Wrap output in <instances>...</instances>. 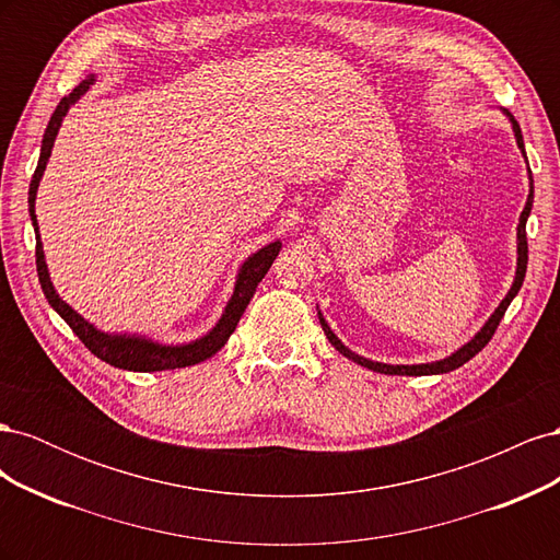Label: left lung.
<instances>
[{
	"label": "left lung",
	"mask_w": 560,
	"mask_h": 560,
	"mask_svg": "<svg viewBox=\"0 0 560 560\" xmlns=\"http://www.w3.org/2000/svg\"><path fill=\"white\" fill-rule=\"evenodd\" d=\"M512 124H514V132H516L518 149L523 151L521 128H518V121H516L514 116H512ZM523 154H525V151H523ZM530 206H533V186H530V194H528V202H525V208H523L521 219H518V268H516V280H514V284H512L510 294L504 296V301L500 303L498 311H495L493 315H490V319L486 322V327H483L477 336H474L467 346H463L460 350L453 352L451 358H446V360H442V362H432V364H413V366H395V364L371 362V360L360 358V354H354L352 350H348L341 341H338V338L334 336V331L327 327V322L322 319V315H319V325H322V329H325V334H327V338H329V343H331L338 352L346 354L348 360L358 362V364H362V366H366V369H371V371H378V374H389V376H430V374H446V371H453V369H457V366H463L465 362H469V360L474 358V354L481 352V350L486 348V343L490 341V338H493V334H495V329H498V325H500V319L504 317L506 308H510L512 299L518 294L521 284H523L525 268H528V238H525V222H528Z\"/></svg>",
	"instance_id": "1"
}]
</instances>
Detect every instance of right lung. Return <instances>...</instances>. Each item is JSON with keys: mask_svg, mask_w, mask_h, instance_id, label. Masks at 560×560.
<instances>
[{"mask_svg": "<svg viewBox=\"0 0 560 560\" xmlns=\"http://www.w3.org/2000/svg\"><path fill=\"white\" fill-rule=\"evenodd\" d=\"M91 83H93V77L83 79L70 95H65L58 103L54 116H50V121H48V128L44 132L42 156H39V163H37V171H35V175H32V182H30L27 202H30L32 224H35V231H37L35 257H37V273H39L42 290H44L50 306L58 311V315L79 336V341L86 346L95 354V358H100L112 366L128 369V371H165V369H182V366L198 364L202 360L212 358V354L229 341V336L233 334L235 325H238V319L245 313L249 299L254 296V292H257V287L264 280V276L268 273L270 264L276 261L278 252H280V243L266 245L264 249H259L257 254H254V257H249L245 261V266L241 268L238 282H235V292L229 301L226 313L222 315V319H219V325L208 336L198 338V341H194L189 346H159V343L144 341V338H135V336H109V334L97 331L93 325H89V322L83 319L79 313H74L70 306H67V303L56 294L54 284H50L46 261H44V249H42V241H39V229H37L35 196H37V186H39L42 173L46 167V161L50 156V149H54L58 128L62 124V116L67 114V109H70L72 103H77V100L89 91Z\"/></svg>", "mask_w": 560, "mask_h": 560, "instance_id": "1", "label": "right lung"}]
</instances>
